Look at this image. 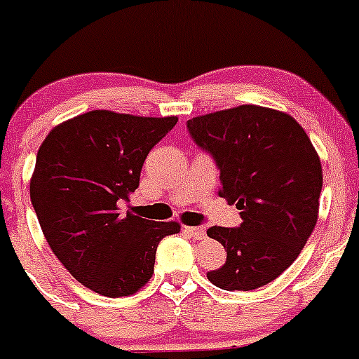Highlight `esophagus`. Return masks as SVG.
I'll list each match as a JSON object with an SVG mask.
<instances>
[{
  "mask_svg": "<svg viewBox=\"0 0 359 359\" xmlns=\"http://www.w3.org/2000/svg\"><path fill=\"white\" fill-rule=\"evenodd\" d=\"M185 231L194 239H205V236H207V230L203 226H185Z\"/></svg>",
  "mask_w": 359,
  "mask_h": 359,
  "instance_id": "obj_1",
  "label": "esophagus"
}]
</instances>
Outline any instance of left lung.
I'll return each instance as SVG.
<instances>
[{"instance_id": "left-lung-1", "label": "left lung", "mask_w": 359, "mask_h": 359, "mask_svg": "<svg viewBox=\"0 0 359 359\" xmlns=\"http://www.w3.org/2000/svg\"><path fill=\"white\" fill-rule=\"evenodd\" d=\"M187 129L214 158L219 196L243 219L207 230L226 250L208 280L226 291L266 286L293 264L318 219L322 163L309 136L293 116L250 104L196 116Z\"/></svg>"}]
</instances>
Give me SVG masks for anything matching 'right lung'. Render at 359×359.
I'll return each mask as SVG.
<instances>
[{"mask_svg": "<svg viewBox=\"0 0 359 359\" xmlns=\"http://www.w3.org/2000/svg\"><path fill=\"white\" fill-rule=\"evenodd\" d=\"M176 122L90 111L53 128L37 151L30 199L41 230L72 277L95 293H136L154 273L160 241L180 231L176 221L118 212L140 185L149 151Z\"/></svg>", "mask_w": 359, "mask_h": 359, "instance_id": "right-lung-1", "label": "right lung"}]
</instances>
